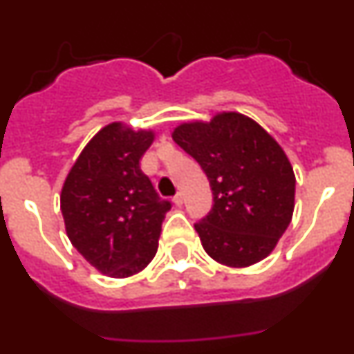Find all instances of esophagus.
I'll return each instance as SVG.
<instances>
[{
  "mask_svg": "<svg viewBox=\"0 0 354 354\" xmlns=\"http://www.w3.org/2000/svg\"><path fill=\"white\" fill-rule=\"evenodd\" d=\"M173 202H174V205H183L185 195L181 194V192H178V194L173 197Z\"/></svg>",
  "mask_w": 354,
  "mask_h": 354,
  "instance_id": "34e87169",
  "label": "esophagus"
}]
</instances>
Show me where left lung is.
I'll list each match as a JSON object with an SVG mask.
<instances>
[{"instance_id": "8db88e82", "label": "left lung", "mask_w": 354, "mask_h": 354, "mask_svg": "<svg viewBox=\"0 0 354 354\" xmlns=\"http://www.w3.org/2000/svg\"><path fill=\"white\" fill-rule=\"evenodd\" d=\"M173 140L200 164L214 195L210 212L195 224L203 250L230 267L266 259L295 209V173L281 145L240 113L180 124Z\"/></svg>"}]
</instances>
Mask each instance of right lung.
<instances>
[{
    "mask_svg": "<svg viewBox=\"0 0 354 354\" xmlns=\"http://www.w3.org/2000/svg\"><path fill=\"white\" fill-rule=\"evenodd\" d=\"M154 133L111 123L85 145L62 190L71 245L109 277L140 272L154 259L171 209L140 169Z\"/></svg>",
    "mask_w": 354,
    "mask_h": 354,
    "instance_id": "1",
    "label": "right lung"
}]
</instances>
